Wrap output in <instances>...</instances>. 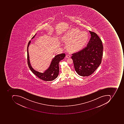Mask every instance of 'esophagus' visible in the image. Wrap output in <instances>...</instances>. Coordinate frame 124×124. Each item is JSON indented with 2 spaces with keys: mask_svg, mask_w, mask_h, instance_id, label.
<instances>
[{
  "mask_svg": "<svg viewBox=\"0 0 124 124\" xmlns=\"http://www.w3.org/2000/svg\"><path fill=\"white\" fill-rule=\"evenodd\" d=\"M70 57L71 55L70 54H67L66 55V57L67 58H69Z\"/></svg>",
  "mask_w": 124,
  "mask_h": 124,
  "instance_id": "esophagus-1",
  "label": "esophagus"
}]
</instances>
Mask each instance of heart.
Segmentation results:
<instances>
[{
    "mask_svg": "<svg viewBox=\"0 0 124 124\" xmlns=\"http://www.w3.org/2000/svg\"><path fill=\"white\" fill-rule=\"evenodd\" d=\"M62 39L67 42L68 49L78 51L84 48L88 42L89 36L87 33L76 29H72L63 35Z\"/></svg>",
    "mask_w": 124,
    "mask_h": 124,
    "instance_id": "obj_1",
    "label": "heart"
}]
</instances>
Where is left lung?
I'll list each match as a JSON object with an SVG mask.
<instances>
[{"instance_id": "1", "label": "left lung", "mask_w": 124, "mask_h": 124, "mask_svg": "<svg viewBox=\"0 0 124 124\" xmlns=\"http://www.w3.org/2000/svg\"><path fill=\"white\" fill-rule=\"evenodd\" d=\"M91 39L86 47L72 54L71 58L77 73L82 76L92 75L99 67L103 55V45L100 38L94 32L89 31Z\"/></svg>"}]
</instances>
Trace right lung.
I'll use <instances>...</instances> for the list:
<instances>
[{"label": "right lung", "mask_w": 124, "mask_h": 124, "mask_svg": "<svg viewBox=\"0 0 124 124\" xmlns=\"http://www.w3.org/2000/svg\"><path fill=\"white\" fill-rule=\"evenodd\" d=\"M36 34L32 38H34ZM31 41H29L27 47V60L29 67L31 71L36 76L40 78V79L45 81H50L54 80L58 77L59 72V62L61 60H62L65 57L66 54L64 53L61 54L57 55L55 56L53 59L50 65L47 70L45 71L44 73L38 72L35 70L32 67L30 64L29 60V55L28 53V47L31 43Z\"/></svg>", "instance_id": "add662e5"}]
</instances>
